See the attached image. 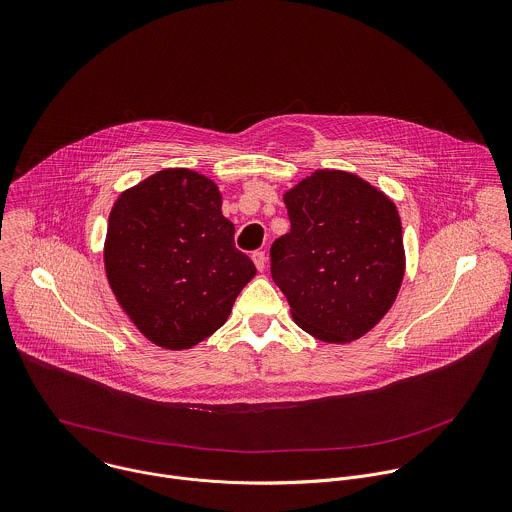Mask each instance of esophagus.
I'll return each instance as SVG.
<instances>
[{
  "label": "esophagus",
  "mask_w": 512,
  "mask_h": 512,
  "mask_svg": "<svg viewBox=\"0 0 512 512\" xmlns=\"http://www.w3.org/2000/svg\"><path fill=\"white\" fill-rule=\"evenodd\" d=\"M251 259H253V263H255L257 271H265V265H267V257H265V251H255V253L251 255Z\"/></svg>",
  "instance_id": "obj_1"
}]
</instances>
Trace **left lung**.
Wrapping results in <instances>:
<instances>
[{
    "mask_svg": "<svg viewBox=\"0 0 512 512\" xmlns=\"http://www.w3.org/2000/svg\"><path fill=\"white\" fill-rule=\"evenodd\" d=\"M283 202L291 231L271 245V275L293 320L328 344L362 338L396 303L406 275L398 207L344 170H314Z\"/></svg>",
    "mask_w": 512,
    "mask_h": 512,
    "instance_id": "1",
    "label": "left lung"
}]
</instances>
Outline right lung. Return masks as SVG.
<instances>
[{
	"label": "right lung",
	"instance_id": "1",
	"mask_svg": "<svg viewBox=\"0 0 512 512\" xmlns=\"http://www.w3.org/2000/svg\"><path fill=\"white\" fill-rule=\"evenodd\" d=\"M213 180L166 168L112 205L104 269L118 305L156 346L188 350L221 328L257 275L235 249Z\"/></svg>",
	"mask_w": 512,
	"mask_h": 512
}]
</instances>
